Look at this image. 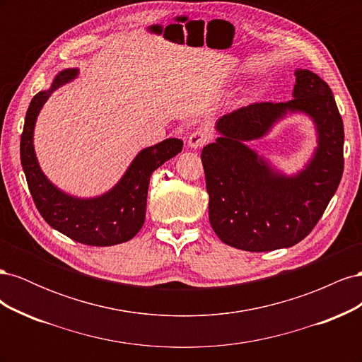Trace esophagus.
Masks as SVG:
<instances>
[{"mask_svg": "<svg viewBox=\"0 0 362 362\" xmlns=\"http://www.w3.org/2000/svg\"><path fill=\"white\" fill-rule=\"evenodd\" d=\"M208 140H210V134H208L205 129L199 128V129L193 131V133L190 134V137H189V146L193 148V149H198V148H202Z\"/></svg>", "mask_w": 362, "mask_h": 362, "instance_id": "obj_1", "label": "esophagus"}]
</instances>
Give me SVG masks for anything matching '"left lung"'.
Listing matches in <instances>:
<instances>
[{"label": "left lung", "mask_w": 362, "mask_h": 362, "mask_svg": "<svg viewBox=\"0 0 362 362\" xmlns=\"http://www.w3.org/2000/svg\"><path fill=\"white\" fill-rule=\"evenodd\" d=\"M288 111L311 115L320 146L294 177L273 171L244 144ZM222 136L202 149L208 217L225 245L249 252L290 247L320 221L343 177L344 128L331 87L308 69L296 71L293 100L254 103L217 120Z\"/></svg>", "instance_id": "8db88e82"}]
</instances>
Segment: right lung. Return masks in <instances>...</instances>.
<instances>
[{
	"label": "right lung",
	"instance_id": "add662e5",
	"mask_svg": "<svg viewBox=\"0 0 362 362\" xmlns=\"http://www.w3.org/2000/svg\"><path fill=\"white\" fill-rule=\"evenodd\" d=\"M78 75L76 69L62 71L51 89L33 98L21 136V164L28 190L40 216L59 233L89 246H113L128 242L145 223L146 196L152 172L182 151V140L166 139L139 152L115 187L90 199L74 198L52 185L39 168L33 148V129L42 105L60 86Z\"/></svg>",
	"mask_w": 362,
	"mask_h": 362
}]
</instances>
